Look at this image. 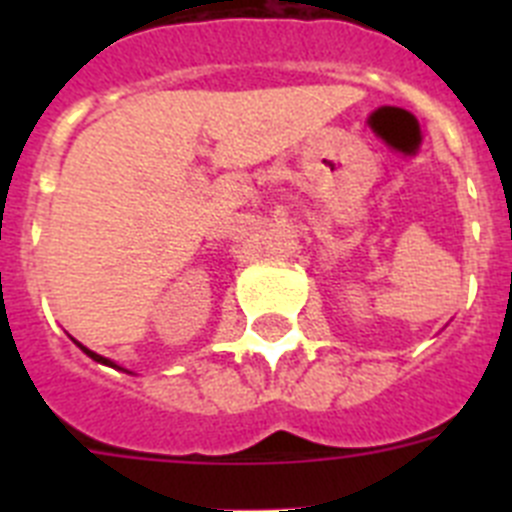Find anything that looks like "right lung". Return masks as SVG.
I'll return each mask as SVG.
<instances>
[{
  "label": "right lung",
  "instance_id": "add662e5",
  "mask_svg": "<svg viewBox=\"0 0 512 512\" xmlns=\"http://www.w3.org/2000/svg\"><path fill=\"white\" fill-rule=\"evenodd\" d=\"M79 346H81V343H79ZM81 351H84V354H89V356H92L94 361H99V364H107V366H115V369H120V366H117V364H112L110 359H104V356L94 354V351H89V348H84V346H81Z\"/></svg>",
  "mask_w": 512,
  "mask_h": 512
}]
</instances>
